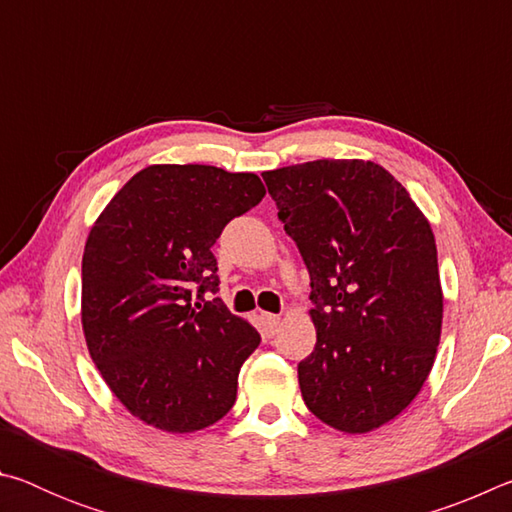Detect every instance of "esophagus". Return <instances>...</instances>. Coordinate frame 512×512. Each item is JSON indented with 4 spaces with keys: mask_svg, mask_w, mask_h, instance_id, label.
Instances as JSON below:
<instances>
[{
    "mask_svg": "<svg viewBox=\"0 0 512 512\" xmlns=\"http://www.w3.org/2000/svg\"><path fill=\"white\" fill-rule=\"evenodd\" d=\"M262 320H264V329H266V334H268V336H275V334H277V329H280V325H282L280 316L262 314Z\"/></svg>",
    "mask_w": 512,
    "mask_h": 512,
    "instance_id": "esophagus-1",
    "label": "esophagus"
}]
</instances>
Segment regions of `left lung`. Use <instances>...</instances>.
<instances>
[{
  "label": "left lung",
  "mask_w": 512,
  "mask_h": 512,
  "mask_svg": "<svg viewBox=\"0 0 512 512\" xmlns=\"http://www.w3.org/2000/svg\"><path fill=\"white\" fill-rule=\"evenodd\" d=\"M262 176L311 277L316 348L298 363L302 400L343 433L384 427L418 397L443 329L427 216L370 160H314Z\"/></svg>",
  "instance_id": "left-lung-1"
}]
</instances>
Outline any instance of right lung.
<instances>
[{
    "label": "right lung",
    "mask_w": 512,
    "mask_h": 512,
    "mask_svg": "<svg viewBox=\"0 0 512 512\" xmlns=\"http://www.w3.org/2000/svg\"><path fill=\"white\" fill-rule=\"evenodd\" d=\"M264 194L248 171L151 164L90 228L81 273L85 343L112 395L149 427L194 433L235 406L239 368L262 339L205 293L219 291L212 246L225 223Z\"/></svg>",
    "instance_id": "1"
}]
</instances>
